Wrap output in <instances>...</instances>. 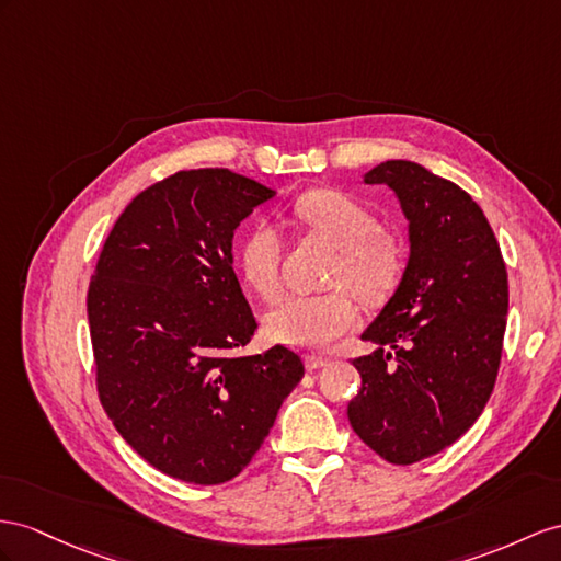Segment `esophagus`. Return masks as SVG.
<instances>
[{
  "instance_id": "34e87169",
  "label": "esophagus",
  "mask_w": 561,
  "mask_h": 561,
  "mask_svg": "<svg viewBox=\"0 0 561 561\" xmlns=\"http://www.w3.org/2000/svg\"><path fill=\"white\" fill-rule=\"evenodd\" d=\"M327 365H329V357H324V355H308V357H306V367H308L310 371L322 369V367H327Z\"/></svg>"
}]
</instances>
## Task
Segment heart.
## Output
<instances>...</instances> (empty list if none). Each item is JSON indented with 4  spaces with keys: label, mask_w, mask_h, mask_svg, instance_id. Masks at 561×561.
Here are the masks:
<instances>
[{
    "label": "heart",
    "mask_w": 561,
    "mask_h": 561,
    "mask_svg": "<svg viewBox=\"0 0 561 561\" xmlns=\"http://www.w3.org/2000/svg\"><path fill=\"white\" fill-rule=\"evenodd\" d=\"M296 222L339 251L329 284L348 286L365 304H379L403 275V249L379 229L377 215L336 190H312L296 198ZM284 241L277 227L253 225L239 247V270L251 289L272 300L282 289ZM357 308L346 289L284 298L265 318L272 339L296 348L320 351L348 334Z\"/></svg>",
    "instance_id": "heart-1"
}]
</instances>
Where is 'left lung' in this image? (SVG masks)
Masks as SVG:
<instances>
[{
  "instance_id": "obj_1",
  "label": "left lung",
  "mask_w": 561,
  "mask_h": 561,
  "mask_svg": "<svg viewBox=\"0 0 561 561\" xmlns=\"http://www.w3.org/2000/svg\"><path fill=\"white\" fill-rule=\"evenodd\" d=\"M408 218L410 257L396 294L355 357L363 389L348 403L357 436L391 465H412L453 445L493 393L507 270L483 210L465 190L412 161L371 168Z\"/></svg>"
}]
</instances>
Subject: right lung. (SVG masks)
Masks as SVG:
<instances>
[{
	"label": "right lung",
	"mask_w": 561,
	"mask_h": 561,
	"mask_svg": "<svg viewBox=\"0 0 561 561\" xmlns=\"http://www.w3.org/2000/svg\"><path fill=\"white\" fill-rule=\"evenodd\" d=\"M275 192L227 168L180 170L137 194L88 291L99 400L118 434L172 479L215 485L261 450L304 379L257 329L234 275V229Z\"/></svg>",
	"instance_id": "1"
}]
</instances>
